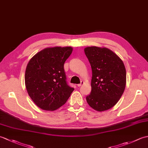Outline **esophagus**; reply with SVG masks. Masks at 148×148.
I'll return each instance as SVG.
<instances>
[{
  "instance_id": "obj_1",
  "label": "esophagus",
  "mask_w": 148,
  "mask_h": 148,
  "mask_svg": "<svg viewBox=\"0 0 148 148\" xmlns=\"http://www.w3.org/2000/svg\"><path fill=\"white\" fill-rule=\"evenodd\" d=\"M84 84V81H81V83H79V84H77V86H82L83 85V84Z\"/></svg>"
}]
</instances>
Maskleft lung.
<instances>
[{
    "instance_id": "1",
    "label": "left lung",
    "mask_w": 148,
    "mask_h": 148,
    "mask_svg": "<svg viewBox=\"0 0 148 148\" xmlns=\"http://www.w3.org/2000/svg\"><path fill=\"white\" fill-rule=\"evenodd\" d=\"M84 50L92 70V91L86 101L95 111H107L117 103L124 92L125 65L115 53L104 47L88 46Z\"/></svg>"
}]
</instances>
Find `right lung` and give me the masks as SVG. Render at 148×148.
<instances>
[{"instance_id":"right-lung-1","label":"right lung","mask_w":148,"mask_h":148,"mask_svg":"<svg viewBox=\"0 0 148 148\" xmlns=\"http://www.w3.org/2000/svg\"><path fill=\"white\" fill-rule=\"evenodd\" d=\"M73 48L55 46L43 49L27 65L25 83L35 104L45 111H55L71 96L74 88L66 82L64 65Z\"/></svg>"}]
</instances>
